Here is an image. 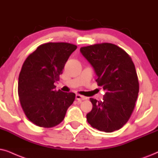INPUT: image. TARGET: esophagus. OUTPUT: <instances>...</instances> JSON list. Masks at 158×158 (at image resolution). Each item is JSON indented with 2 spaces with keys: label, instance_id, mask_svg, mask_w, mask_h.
<instances>
[{
  "label": "esophagus",
  "instance_id": "obj_1",
  "mask_svg": "<svg viewBox=\"0 0 158 158\" xmlns=\"http://www.w3.org/2000/svg\"><path fill=\"white\" fill-rule=\"evenodd\" d=\"M76 99H77V100H79V101L84 100H85V97L83 96V95H80V94H76Z\"/></svg>",
  "mask_w": 158,
  "mask_h": 158
}]
</instances>
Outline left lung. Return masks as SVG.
<instances>
[{"mask_svg":"<svg viewBox=\"0 0 158 158\" xmlns=\"http://www.w3.org/2000/svg\"><path fill=\"white\" fill-rule=\"evenodd\" d=\"M80 52L93 68L98 86L106 91L102 101L90 98L92 109L87 114L88 123L101 131L118 130L129 121L138 97L134 63L124 50L111 43L82 47Z\"/></svg>","mask_w":158,"mask_h":158,"instance_id":"1","label":"left lung"}]
</instances>
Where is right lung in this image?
<instances>
[{
    "mask_svg": "<svg viewBox=\"0 0 158 158\" xmlns=\"http://www.w3.org/2000/svg\"><path fill=\"white\" fill-rule=\"evenodd\" d=\"M77 46L67 43L40 45L23 64L19 76L18 94L25 115L40 127H56L64 119L74 101L73 92L56 91L64 66Z\"/></svg>",
    "mask_w": 158,
    "mask_h": 158,
    "instance_id": "obj_1",
    "label": "right lung"
}]
</instances>
